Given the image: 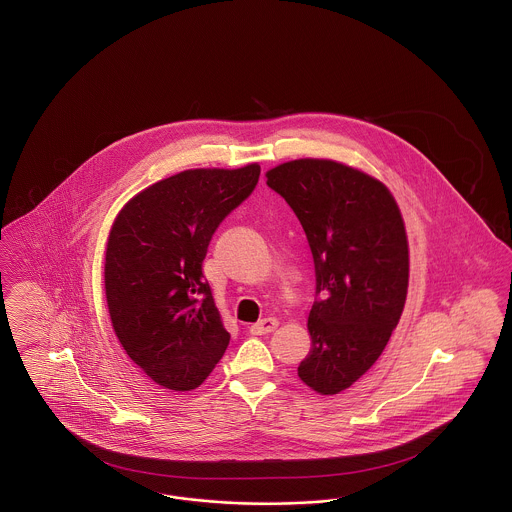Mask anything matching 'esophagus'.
<instances>
[{
    "instance_id": "obj_1",
    "label": "esophagus",
    "mask_w": 512,
    "mask_h": 512,
    "mask_svg": "<svg viewBox=\"0 0 512 512\" xmlns=\"http://www.w3.org/2000/svg\"><path fill=\"white\" fill-rule=\"evenodd\" d=\"M276 328H278V320H276V318L268 317L263 318V320H259V322H255V324L249 328V332H251L253 336H265V334L274 332Z\"/></svg>"
}]
</instances>
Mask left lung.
Instances as JSON below:
<instances>
[{"label":"left lung","mask_w":512,"mask_h":512,"mask_svg":"<svg viewBox=\"0 0 512 512\" xmlns=\"http://www.w3.org/2000/svg\"><path fill=\"white\" fill-rule=\"evenodd\" d=\"M301 222L315 259L311 351L299 378L320 395L353 386L390 341L409 286V245L388 188L326 159H297L267 172Z\"/></svg>","instance_id":"8db88e82"}]
</instances>
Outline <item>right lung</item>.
I'll list each match as a JSON object with an SVG mask.
<instances>
[{
	"mask_svg": "<svg viewBox=\"0 0 512 512\" xmlns=\"http://www.w3.org/2000/svg\"><path fill=\"white\" fill-rule=\"evenodd\" d=\"M261 167L195 169L132 197L113 222L105 295L126 355L161 388L195 390L224 355L203 259L220 222L255 190Z\"/></svg>",
	"mask_w": 512,
	"mask_h": 512,
	"instance_id": "1",
	"label": "right lung"
}]
</instances>
